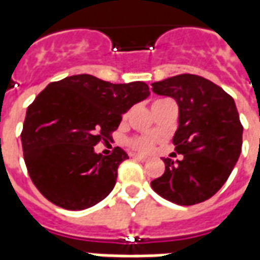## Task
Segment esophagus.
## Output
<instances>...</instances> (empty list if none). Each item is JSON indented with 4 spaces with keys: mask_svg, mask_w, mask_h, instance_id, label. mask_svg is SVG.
<instances>
[{
    "mask_svg": "<svg viewBox=\"0 0 260 260\" xmlns=\"http://www.w3.org/2000/svg\"><path fill=\"white\" fill-rule=\"evenodd\" d=\"M132 157L136 158V160H139V161H147V157H145V156H141V154H132Z\"/></svg>",
    "mask_w": 260,
    "mask_h": 260,
    "instance_id": "obj_1",
    "label": "esophagus"
}]
</instances>
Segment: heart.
<instances>
[{"label": "heart", "mask_w": 260, "mask_h": 260, "mask_svg": "<svg viewBox=\"0 0 260 260\" xmlns=\"http://www.w3.org/2000/svg\"><path fill=\"white\" fill-rule=\"evenodd\" d=\"M158 102H164V100H158ZM156 102V103H158ZM131 145L134 149H136L138 152L142 153H149L153 150V146H154V142H153L152 138H147V136H141V138H135L132 139Z\"/></svg>", "instance_id": "1"}]
</instances>
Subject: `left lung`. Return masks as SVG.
I'll return each instance as SVG.
<instances>
[{
	"label": "left lung",
	"mask_w": 260,
	"mask_h": 260,
	"mask_svg": "<svg viewBox=\"0 0 260 260\" xmlns=\"http://www.w3.org/2000/svg\"><path fill=\"white\" fill-rule=\"evenodd\" d=\"M160 96L178 104L173 142L182 160L163 158L166 171L150 182L167 201L191 206L207 201L224 185L238 161L242 125L234 99L198 75H177L152 83Z\"/></svg>",
	"instance_id": "obj_1"
}]
</instances>
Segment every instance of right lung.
I'll return each instance as SVG.
<instances>
[{"mask_svg":"<svg viewBox=\"0 0 260 260\" xmlns=\"http://www.w3.org/2000/svg\"><path fill=\"white\" fill-rule=\"evenodd\" d=\"M149 94L145 82L110 83L87 74L50 83L27 107L20 135L26 167L42 195L68 210L102 202L128 154L115 147L103 156L94 146Z\"/></svg>","mask_w":260,"mask_h":260,"instance_id":"right-lung-1","label":"right lung"}]
</instances>
